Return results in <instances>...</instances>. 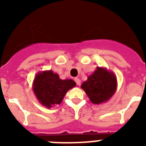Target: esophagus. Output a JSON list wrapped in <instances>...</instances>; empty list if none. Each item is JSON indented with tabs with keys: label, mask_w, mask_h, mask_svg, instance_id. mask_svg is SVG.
Instances as JSON below:
<instances>
[{
	"label": "esophagus",
	"mask_w": 146,
	"mask_h": 146,
	"mask_svg": "<svg viewBox=\"0 0 146 146\" xmlns=\"http://www.w3.org/2000/svg\"><path fill=\"white\" fill-rule=\"evenodd\" d=\"M75 82H76V84L78 85V86H80V84H81V81H80V80L79 79V78H75Z\"/></svg>",
	"instance_id": "1"
}]
</instances>
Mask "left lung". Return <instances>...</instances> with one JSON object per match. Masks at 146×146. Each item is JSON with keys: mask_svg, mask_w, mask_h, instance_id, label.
<instances>
[{"mask_svg": "<svg viewBox=\"0 0 146 146\" xmlns=\"http://www.w3.org/2000/svg\"><path fill=\"white\" fill-rule=\"evenodd\" d=\"M81 88L85 91L92 103L103 104L111 99L117 88V80L113 72L105 67L97 66L93 73L88 76Z\"/></svg>", "mask_w": 146, "mask_h": 146, "instance_id": "left-lung-1", "label": "left lung"}]
</instances>
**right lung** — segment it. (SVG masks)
<instances>
[{"label":"right lung","mask_w":146,"mask_h":146,"mask_svg":"<svg viewBox=\"0 0 146 146\" xmlns=\"http://www.w3.org/2000/svg\"><path fill=\"white\" fill-rule=\"evenodd\" d=\"M73 80H61L51 70L38 72L33 83V90L38 101L48 108L60 104L70 89L76 86Z\"/></svg>","instance_id":"obj_1"}]
</instances>
